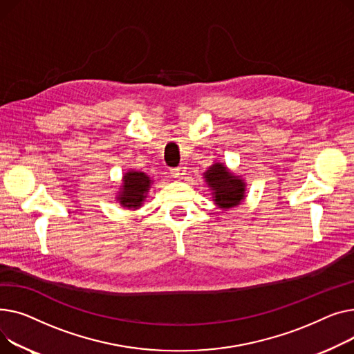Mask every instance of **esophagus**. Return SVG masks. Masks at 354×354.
<instances>
[{
	"mask_svg": "<svg viewBox=\"0 0 354 354\" xmlns=\"http://www.w3.org/2000/svg\"><path fill=\"white\" fill-rule=\"evenodd\" d=\"M185 174H187V170H185V167H183V165H180V167H176V169H171V176L174 178L181 180V178H184Z\"/></svg>",
	"mask_w": 354,
	"mask_h": 354,
	"instance_id": "esophagus-1",
	"label": "esophagus"
}]
</instances>
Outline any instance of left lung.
<instances>
[{
    "label": "left lung",
    "instance_id": "8db88e82",
    "mask_svg": "<svg viewBox=\"0 0 354 354\" xmlns=\"http://www.w3.org/2000/svg\"><path fill=\"white\" fill-rule=\"evenodd\" d=\"M204 178L212 190L213 201L221 210L237 207L245 197L244 181L228 171V169L224 167V164L221 162H214L204 173Z\"/></svg>",
    "mask_w": 354,
    "mask_h": 354
}]
</instances>
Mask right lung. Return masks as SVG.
I'll return each instance as SVG.
<instances>
[{"label":"right lung","mask_w":354,"mask_h":354,"mask_svg":"<svg viewBox=\"0 0 354 354\" xmlns=\"http://www.w3.org/2000/svg\"><path fill=\"white\" fill-rule=\"evenodd\" d=\"M153 180L142 171L129 170L122 176V185L117 200L122 207L136 210L141 207L144 198L147 197Z\"/></svg>","instance_id":"add662e5"}]
</instances>
